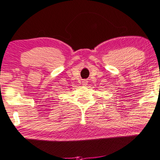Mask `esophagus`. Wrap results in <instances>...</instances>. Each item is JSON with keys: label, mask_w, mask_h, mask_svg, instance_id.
<instances>
[{"label": "esophagus", "mask_w": 160, "mask_h": 160, "mask_svg": "<svg viewBox=\"0 0 160 160\" xmlns=\"http://www.w3.org/2000/svg\"><path fill=\"white\" fill-rule=\"evenodd\" d=\"M82 84L83 85V86H86L88 84V82L86 80H83V82H82Z\"/></svg>", "instance_id": "esophagus-1"}]
</instances>
